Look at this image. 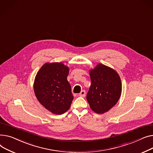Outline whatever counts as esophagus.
Masks as SVG:
<instances>
[{
    "mask_svg": "<svg viewBox=\"0 0 153 153\" xmlns=\"http://www.w3.org/2000/svg\"><path fill=\"white\" fill-rule=\"evenodd\" d=\"M79 96L80 97H85L86 96V91L85 90H82V91H81V93L79 94Z\"/></svg>",
    "mask_w": 153,
    "mask_h": 153,
    "instance_id": "34e87169",
    "label": "esophagus"
}]
</instances>
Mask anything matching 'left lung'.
Wrapping results in <instances>:
<instances>
[{
    "mask_svg": "<svg viewBox=\"0 0 153 153\" xmlns=\"http://www.w3.org/2000/svg\"><path fill=\"white\" fill-rule=\"evenodd\" d=\"M91 85L86 95L91 109L97 114L109 111L118 102L122 83L117 72L103 64L89 71Z\"/></svg>",
    "mask_w": 153,
    "mask_h": 153,
    "instance_id": "1",
    "label": "left lung"
}]
</instances>
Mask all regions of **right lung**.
I'll return each instance as SVG.
<instances>
[{
	"mask_svg": "<svg viewBox=\"0 0 153 153\" xmlns=\"http://www.w3.org/2000/svg\"><path fill=\"white\" fill-rule=\"evenodd\" d=\"M68 73L69 68L61 62L46 63L35 77V95L39 102L52 114L65 113L74 100L67 80Z\"/></svg>",
	"mask_w": 153,
	"mask_h": 153,
	"instance_id": "obj_1",
	"label": "right lung"
}]
</instances>
